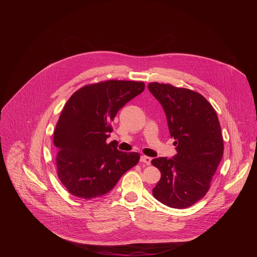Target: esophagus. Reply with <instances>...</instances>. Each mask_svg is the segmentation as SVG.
I'll list each match as a JSON object with an SVG mask.
<instances>
[{"instance_id": "esophagus-1", "label": "esophagus", "mask_w": 257, "mask_h": 257, "mask_svg": "<svg viewBox=\"0 0 257 257\" xmlns=\"http://www.w3.org/2000/svg\"><path fill=\"white\" fill-rule=\"evenodd\" d=\"M140 162H141V163H144V164H146V165H151V163H152V158L146 157V156H141V157H140Z\"/></svg>"}]
</instances>
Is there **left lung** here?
I'll return each instance as SVG.
<instances>
[{"label":"left lung","instance_id":"obj_1","mask_svg":"<svg viewBox=\"0 0 257 257\" xmlns=\"http://www.w3.org/2000/svg\"><path fill=\"white\" fill-rule=\"evenodd\" d=\"M149 90L162 104L177 155L152 164L161 172L153 189L156 199L173 208H186L208 191L224 154L221 126L212 105L198 92L152 82Z\"/></svg>","mask_w":257,"mask_h":257}]
</instances>
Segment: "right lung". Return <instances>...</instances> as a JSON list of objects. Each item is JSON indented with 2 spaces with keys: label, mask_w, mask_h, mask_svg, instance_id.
<instances>
[{
  "label": "right lung",
  "mask_w": 257,
  "mask_h": 257,
  "mask_svg": "<svg viewBox=\"0 0 257 257\" xmlns=\"http://www.w3.org/2000/svg\"><path fill=\"white\" fill-rule=\"evenodd\" d=\"M144 87L143 82L108 80L85 85L68 99L54 131V144L58 177L72 195L101 196L137 165L138 153L120 152L106 139L119 109Z\"/></svg>",
  "instance_id": "right-lung-1"
}]
</instances>
